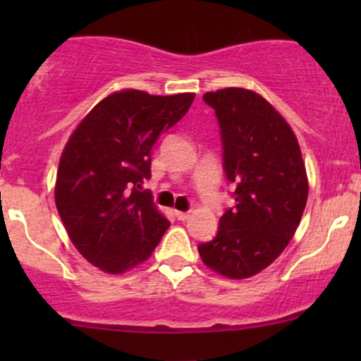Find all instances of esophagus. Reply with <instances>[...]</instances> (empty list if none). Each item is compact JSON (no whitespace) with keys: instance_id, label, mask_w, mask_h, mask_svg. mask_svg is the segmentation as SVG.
Returning a JSON list of instances; mask_svg holds the SVG:
<instances>
[{"instance_id":"1","label":"esophagus","mask_w":361,"mask_h":361,"mask_svg":"<svg viewBox=\"0 0 361 361\" xmlns=\"http://www.w3.org/2000/svg\"><path fill=\"white\" fill-rule=\"evenodd\" d=\"M175 215H176L178 221H181V222L188 221V219H190V212H178V210H176Z\"/></svg>"}]
</instances>
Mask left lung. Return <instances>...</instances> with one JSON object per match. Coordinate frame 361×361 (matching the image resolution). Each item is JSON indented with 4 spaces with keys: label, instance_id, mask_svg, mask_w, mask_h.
Here are the masks:
<instances>
[{
    "label": "left lung",
    "instance_id": "8db88e82",
    "mask_svg": "<svg viewBox=\"0 0 361 361\" xmlns=\"http://www.w3.org/2000/svg\"><path fill=\"white\" fill-rule=\"evenodd\" d=\"M204 102L221 127L224 173L235 186V205L198 252L210 270L247 279L271 264L295 234L309 183L295 134L258 93L244 88L209 91Z\"/></svg>",
    "mask_w": 361,
    "mask_h": 361
}]
</instances>
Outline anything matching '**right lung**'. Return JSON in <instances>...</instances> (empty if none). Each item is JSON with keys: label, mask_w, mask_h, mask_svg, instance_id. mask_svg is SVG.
<instances>
[{"label": "right lung", "mask_w": 361, "mask_h": 361, "mask_svg": "<svg viewBox=\"0 0 361 361\" xmlns=\"http://www.w3.org/2000/svg\"><path fill=\"white\" fill-rule=\"evenodd\" d=\"M195 93L154 97L123 90L81 120L62 151L56 207L76 250L106 273H123L146 261L169 222L149 190L152 147L180 122Z\"/></svg>", "instance_id": "obj_1"}]
</instances>
